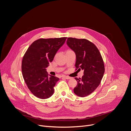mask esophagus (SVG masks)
Listing matches in <instances>:
<instances>
[{"label":"esophagus","instance_id":"34e87169","mask_svg":"<svg viewBox=\"0 0 131 131\" xmlns=\"http://www.w3.org/2000/svg\"><path fill=\"white\" fill-rule=\"evenodd\" d=\"M62 78H65V79H70L71 78L70 77H68V76H62Z\"/></svg>","mask_w":131,"mask_h":131}]
</instances>
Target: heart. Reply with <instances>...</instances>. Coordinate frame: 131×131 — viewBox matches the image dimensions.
<instances>
[{
	"label": "heart",
	"mask_w": 131,
	"mask_h": 131,
	"mask_svg": "<svg viewBox=\"0 0 131 131\" xmlns=\"http://www.w3.org/2000/svg\"><path fill=\"white\" fill-rule=\"evenodd\" d=\"M72 52H73V51L72 50L69 49V50H67L66 51V54H67V53H72Z\"/></svg>",
	"instance_id": "obj_1"
}]
</instances>
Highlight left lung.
I'll use <instances>...</instances> for the list:
<instances>
[{
  "label": "left lung",
  "instance_id": "left-lung-1",
  "mask_svg": "<svg viewBox=\"0 0 131 131\" xmlns=\"http://www.w3.org/2000/svg\"><path fill=\"white\" fill-rule=\"evenodd\" d=\"M66 42L76 55L75 70H84L81 78H74L77 85L73 92L80 97H85L95 90L103 78L105 66L102 57L96 46L86 39L69 37Z\"/></svg>",
  "mask_w": 131,
  "mask_h": 131
}]
</instances>
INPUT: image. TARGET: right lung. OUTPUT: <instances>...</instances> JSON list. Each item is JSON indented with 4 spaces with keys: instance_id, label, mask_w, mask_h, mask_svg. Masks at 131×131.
Returning <instances> with one entry per match:
<instances>
[{
    "instance_id": "right-lung-1",
    "label": "right lung",
    "mask_w": 131,
    "mask_h": 131,
    "mask_svg": "<svg viewBox=\"0 0 131 131\" xmlns=\"http://www.w3.org/2000/svg\"><path fill=\"white\" fill-rule=\"evenodd\" d=\"M66 39H39L31 43L24 54L22 62L23 77L28 88L37 97L47 99L53 95L59 78L49 76L46 68Z\"/></svg>"
}]
</instances>
